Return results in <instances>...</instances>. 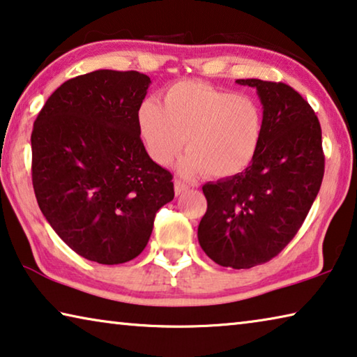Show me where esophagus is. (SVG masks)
Returning a JSON list of instances; mask_svg holds the SVG:
<instances>
[{"mask_svg": "<svg viewBox=\"0 0 357 357\" xmlns=\"http://www.w3.org/2000/svg\"><path fill=\"white\" fill-rule=\"evenodd\" d=\"M188 189H189V185H188V184L181 183L179 179L174 181V192H176V195L184 194V192H188Z\"/></svg>", "mask_w": 357, "mask_h": 357, "instance_id": "1", "label": "esophagus"}]
</instances>
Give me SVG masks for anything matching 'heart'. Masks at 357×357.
I'll use <instances>...</instances> for the list:
<instances>
[{
  "instance_id": "b5f03b06",
  "label": "heart",
  "mask_w": 357,
  "mask_h": 357,
  "mask_svg": "<svg viewBox=\"0 0 357 357\" xmlns=\"http://www.w3.org/2000/svg\"><path fill=\"white\" fill-rule=\"evenodd\" d=\"M137 123L146 151L158 165H167L185 139L189 152L178 162L181 174L230 178L256 157L264 117L250 95L179 81L165 90L163 106L152 98L141 101Z\"/></svg>"
}]
</instances>
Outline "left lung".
Masks as SVG:
<instances>
[{
    "label": "left lung",
    "instance_id": "8db88e82",
    "mask_svg": "<svg viewBox=\"0 0 357 357\" xmlns=\"http://www.w3.org/2000/svg\"><path fill=\"white\" fill-rule=\"evenodd\" d=\"M262 103V139L245 172L203 185L208 209L199 243L209 259L251 268L284 250L302 227L324 176L321 126L302 95L282 82L238 79Z\"/></svg>",
    "mask_w": 357,
    "mask_h": 357
}]
</instances>
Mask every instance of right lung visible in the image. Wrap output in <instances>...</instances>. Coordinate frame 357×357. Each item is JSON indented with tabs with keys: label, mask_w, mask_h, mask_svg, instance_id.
I'll return each mask as SVG.
<instances>
[{
	"label": "right lung",
	"mask_w": 357,
	"mask_h": 357,
	"mask_svg": "<svg viewBox=\"0 0 357 357\" xmlns=\"http://www.w3.org/2000/svg\"><path fill=\"white\" fill-rule=\"evenodd\" d=\"M151 86L138 71L97 70L50 95L31 133L33 189L73 251L116 265L139 256L173 176L139 138L137 111Z\"/></svg>",
	"instance_id": "add662e5"
}]
</instances>
